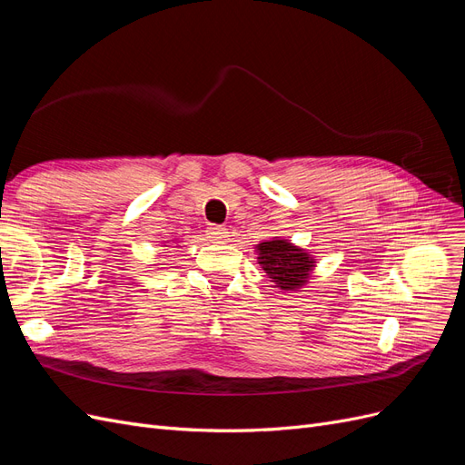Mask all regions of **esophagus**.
<instances>
[{
	"mask_svg": "<svg viewBox=\"0 0 465 465\" xmlns=\"http://www.w3.org/2000/svg\"><path fill=\"white\" fill-rule=\"evenodd\" d=\"M207 236H210L213 242H227L229 231L221 225H212L210 229H207Z\"/></svg>",
	"mask_w": 465,
	"mask_h": 465,
	"instance_id": "obj_1",
	"label": "esophagus"
}]
</instances>
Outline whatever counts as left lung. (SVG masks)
Segmentation results:
<instances>
[{
	"instance_id": "obj_1",
	"label": "left lung",
	"mask_w": 465,
	"mask_h": 465,
	"mask_svg": "<svg viewBox=\"0 0 465 465\" xmlns=\"http://www.w3.org/2000/svg\"><path fill=\"white\" fill-rule=\"evenodd\" d=\"M258 252L260 265L281 291H296L302 284H306L315 267L313 258H310L306 250L282 238H273L269 242L258 244Z\"/></svg>"
}]
</instances>
